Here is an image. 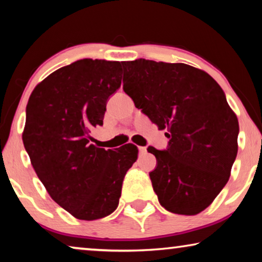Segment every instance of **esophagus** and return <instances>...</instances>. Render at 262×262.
I'll return each instance as SVG.
<instances>
[{
	"label": "esophagus",
	"instance_id": "34e87169",
	"mask_svg": "<svg viewBox=\"0 0 262 262\" xmlns=\"http://www.w3.org/2000/svg\"><path fill=\"white\" fill-rule=\"evenodd\" d=\"M139 152H141V154H145V152H146V148H145V146H139Z\"/></svg>",
	"mask_w": 262,
	"mask_h": 262
}]
</instances>
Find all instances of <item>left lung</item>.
<instances>
[{
	"label": "left lung",
	"mask_w": 262,
	"mask_h": 262,
	"mask_svg": "<svg viewBox=\"0 0 262 262\" xmlns=\"http://www.w3.org/2000/svg\"><path fill=\"white\" fill-rule=\"evenodd\" d=\"M123 67L124 92L170 138L167 150L148 148L157 160L150 179L160 204L173 213L198 214L230 178L237 117L221 85L198 68L146 59Z\"/></svg>",
	"instance_id": "obj_1"
}]
</instances>
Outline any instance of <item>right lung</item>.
<instances>
[{"instance_id": "obj_1", "label": "right lung", "mask_w": 262, "mask_h": 262, "mask_svg": "<svg viewBox=\"0 0 262 262\" xmlns=\"http://www.w3.org/2000/svg\"><path fill=\"white\" fill-rule=\"evenodd\" d=\"M121 84V63L81 59L35 85L26 107L25 149L50 196L75 218L95 221L117 209L137 146L105 150L91 132Z\"/></svg>"}]
</instances>
